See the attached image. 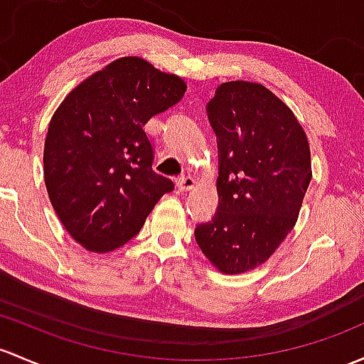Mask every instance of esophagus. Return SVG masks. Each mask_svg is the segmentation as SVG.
Returning <instances> with one entry per match:
<instances>
[{"label":"esophagus","instance_id":"obj_1","mask_svg":"<svg viewBox=\"0 0 364 364\" xmlns=\"http://www.w3.org/2000/svg\"><path fill=\"white\" fill-rule=\"evenodd\" d=\"M176 186H178L179 192H188L195 186V179L192 176H183V178L176 179Z\"/></svg>","mask_w":364,"mask_h":364}]
</instances>
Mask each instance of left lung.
I'll return each instance as SVG.
<instances>
[{"mask_svg":"<svg viewBox=\"0 0 364 364\" xmlns=\"http://www.w3.org/2000/svg\"><path fill=\"white\" fill-rule=\"evenodd\" d=\"M205 112L218 143V211L195 227V240L218 270L242 274L296 223L311 148L291 109L259 83H221Z\"/></svg>","mask_w":364,"mask_h":364,"instance_id":"8db88e82","label":"left lung"}]
</instances>
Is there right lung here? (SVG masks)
Returning <instances> with one entry per match:
<instances>
[{
	"instance_id": "add662e5",
	"label": "right lung",
	"mask_w": 364,
	"mask_h": 364,
	"mask_svg": "<svg viewBox=\"0 0 364 364\" xmlns=\"http://www.w3.org/2000/svg\"><path fill=\"white\" fill-rule=\"evenodd\" d=\"M186 85L139 57H122L70 92L45 139V185L76 242L113 251L137 235L174 183L151 169L144 125L178 105Z\"/></svg>"
}]
</instances>
